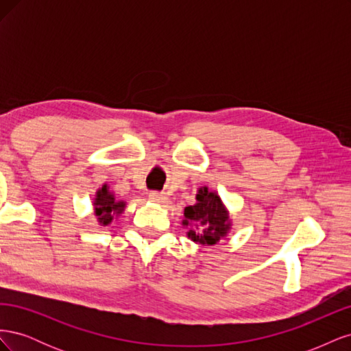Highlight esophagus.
I'll use <instances>...</instances> for the list:
<instances>
[{
	"label": "esophagus",
	"mask_w": 351,
	"mask_h": 351,
	"mask_svg": "<svg viewBox=\"0 0 351 351\" xmlns=\"http://www.w3.org/2000/svg\"><path fill=\"white\" fill-rule=\"evenodd\" d=\"M149 199H151V202H155V204H165L167 202V196L164 193H159V192H151Z\"/></svg>",
	"instance_id": "34e87169"
}]
</instances>
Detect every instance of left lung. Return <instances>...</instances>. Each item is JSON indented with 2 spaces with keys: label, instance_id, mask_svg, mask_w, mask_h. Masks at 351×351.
I'll list each match as a JSON object with an SVG mask.
<instances>
[{
  "label": "left lung",
  "instance_id": "8db88e82",
  "mask_svg": "<svg viewBox=\"0 0 351 351\" xmlns=\"http://www.w3.org/2000/svg\"><path fill=\"white\" fill-rule=\"evenodd\" d=\"M182 224L187 228V237L199 246H214L231 230L228 209L219 195L206 186L197 190L196 204L184 208Z\"/></svg>",
  "mask_w": 351,
  "mask_h": 351
}]
</instances>
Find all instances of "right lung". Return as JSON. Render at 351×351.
<instances>
[{"instance_id":"obj_1","label":"right lung","mask_w":351,"mask_h":351,"mask_svg":"<svg viewBox=\"0 0 351 351\" xmlns=\"http://www.w3.org/2000/svg\"><path fill=\"white\" fill-rule=\"evenodd\" d=\"M124 209L125 202L117 200L107 184L98 189L93 199V210L99 226H110L114 218H119L123 214Z\"/></svg>"}]
</instances>
